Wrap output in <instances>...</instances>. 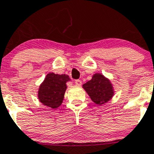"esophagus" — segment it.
<instances>
[{
    "label": "esophagus",
    "mask_w": 154,
    "mask_h": 154,
    "mask_svg": "<svg viewBox=\"0 0 154 154\" xmlns=\"http://www.w3.org/2000/svg\"><path fill=\"white\" fill-rule=\"evenodd\" d=\"M75 84L77 85H81V84H82V81H81V80H76Z\"/></svg>",
    "instance_id": "1"
}]
</instances>
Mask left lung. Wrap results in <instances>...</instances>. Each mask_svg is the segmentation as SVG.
Instances as JSON below:
<instances>
[{
  "mask_svg": "<svg viewBox=\"0 0 154 154\" xmlns=\"http://www.w3.org/2000/svg\"><path fill=\"white\" fill-rule=\"evenodd\" d=\"M83 88L97 105H102L111 99L114 94L110 81L101 73H95L91 81L83 85Z\"/></svg>",
  "mask_w": 154,
  "mask_h": 154,
  "instance_id": "left-lung-1",
  "label": "left lung"
}]
</instances>
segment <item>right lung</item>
Returning a JSON list of instances; mask_svg holds the SVG:
<instances>
[{"label":"right lung","instance_id":"1","mask_svg":"<svg viewBox=\"0 0 154 154\" xmlns=\"http://www.w3.org/2000/svg\"><path fill=\"white\" fill-rule=\"evenodd\" d=\"M69 77L66 74L48 73L38 89V99L44 105L57 109L62 104L66 91V83Z\"/></svg>","mask_w":154,"mask_h":154}]
</instances>
